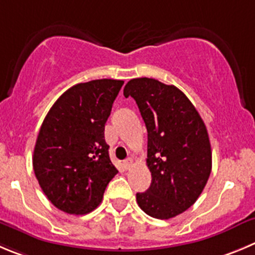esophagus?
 Returning a JSON list of instances; mask_svg holds the SVG:
<instances>
[{"mask_svg": "<svg viewBox=\"0 0 255 255\" xmlns=\"http://www.w3.org/2000/svg\"><path fill=\"white\" fill-rule=\"evenodd\" d=\"M133 165V160L130 158V157H128L127 160L123 161V167H125V170H129L130 167H132Z\"/></svg>", "mask_w": 255, "mask_h": 255, "instance_id": "34e87169", "label": "esophagus"}]
</instances>
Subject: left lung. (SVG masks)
I'll return each instance as SVG.
<instances>
[{"label": "left lung", "instance_id": "1", "mask_svg": "<svg viewBox=\"0 0 255 255\" xmlns=\"http://www.w3.org/2000/svg\"><path fill=\"white\" fill-rule=\"evenodd\" d=\"M126 98L138 106L148 133L147 166L151 186L137 192V204L156 219L184 213L203 192L211 172L208 129L191 102L175 85L152 78L126 84Z\"/></svg>", "mask_w": 255, "mask_h": 255}]
</instances>
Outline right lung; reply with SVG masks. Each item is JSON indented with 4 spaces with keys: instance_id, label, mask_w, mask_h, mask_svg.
Here are the masks:
<instances>
[{
    "instance_id": "1",
    "label": "right lung",
    "mask_w": 255,
    "mask_h": 255,
    "mask_svg": "<svg viewBox=\"0 0 255 255\" xmlns=\"http://www.w3.org/2000/svg\"><path fill=\"white\" fill-rule=\"evenodd\" d=\"M123 80L98 79L66 90L50 108L32 157L35 176L59 210H94L118 170L109 158L104 127Z\"/></svg>"
}]
</instances>
